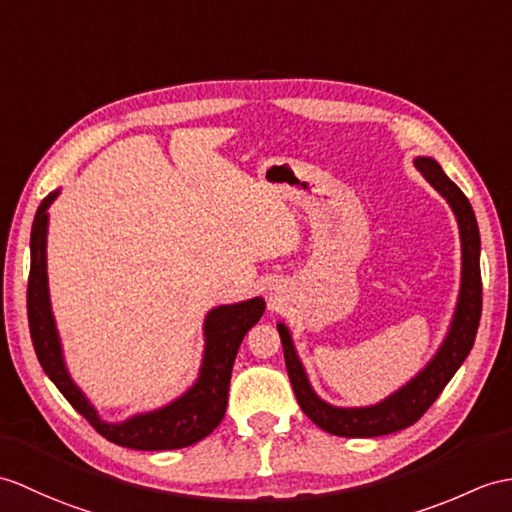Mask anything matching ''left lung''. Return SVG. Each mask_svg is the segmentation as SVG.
<instances>
[{
  "mask_svg": "<svg viewBox=\"0 0 512 512\" xmlns=\"http://www.w3.org/2000/svg\"><path fill=\"white\" fill-rule=\"evenodd\" d=\"M414 168H417L425 181L447 200V205L456 216L460 233V292L447 336L434 353V358L427 362L408 384H403L399 390H395L379 403H373V406H331V403L316 395L310 379H307L305 366L299 358V353L294 349L290 329L283 323H277L285 355V368H288L296 401H299V406L307 417H310L320 430H325L329 434L344 438H375L406 430V427L417 423L427 412V408L436 401V397L441 395L443 388L449 384V379L456 375L462 362L467 360V355L475 342V334H478L482 314L478 220H475V213L467 196L460 192V187L451 181L443 172L441 165L432 157H417L414 159Z\"/></svg>",
  "mask_w": 512,
  "mask_h": 512,
  "instance_id": "1",
  "label": "left lung"
}]
</instances>
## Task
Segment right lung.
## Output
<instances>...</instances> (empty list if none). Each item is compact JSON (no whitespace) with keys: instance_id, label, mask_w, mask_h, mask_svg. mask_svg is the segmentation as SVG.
<instances>
[{"instance_id":"1","label":"right lung","mask_w":512,"mask_h":512,"mask_svg":"<svg viewBox=\"0 0 512 512\" xmlns=\"http://www.w3.org/2000/svg\"><path fill=\"white\" fill-rule=\"evenodd\" d=\"M58 194H61V189H56V192L41 202L30 233L28 323L34 351H37L45 375L63 392V397L71 406L106 441L115 445L141 451H161L181 449L202 441L224 419L235 355L246 331L264 316V299L255 296V299L218 305L209 310L205 316V325H202L205 351H202L198 379L181 397H176L157 410L133 414V417L120 423L104 421L67 371L61 336H58L56 320L52 314L50 283H47V224H50L47 209H50Z\"/></svg>"}]
</instances>
